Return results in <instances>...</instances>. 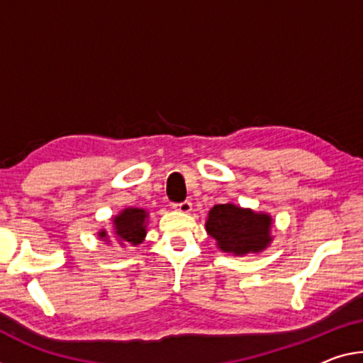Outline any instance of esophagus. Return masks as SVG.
<instances>
[{
    "label": "esophagus",
    "instance_id": "esophagus-1",
    "mask_svg": "<svg viewBox=\"0 0 363 363\" xmlns=\"http://www.w3.org/2000/svg\"><path fill=\"white\" fill-rule=\"evenodd\" d=\"M175 209H177V211H180V213H185V214H188V213H191L193 204L189 203V201H183V203H178V204H175Z\"/></svg>",
    "mask_w": 363,
    "mask_h": 363
}]
</instances>
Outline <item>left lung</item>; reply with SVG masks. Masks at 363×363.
I'll use <instances>...</instances> for the list:
<instances>
[{
	"label": "left lung",
	"mask_w": 363,
	"mask_h": 363,
	"mask_svg": "<svg viewBox=\"0 0 363 363\" xmlns=\"http://www.w3.org/2000/svg\"><path fill=\"white\" fill-rule=\"evenodd\" d=\"M206 232L216 240L220 252L245 256L258 255L272 242L271 214L256 213L250 208H240L233 203L216 204L209 211Z\"/></svg>",
	"instance_id": "8db88e82"
}]
</instances>
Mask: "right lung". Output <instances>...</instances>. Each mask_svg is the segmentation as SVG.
I'll return each instance as SVG.
<instances>
[{"label": "right lung", "mask_w": 363, "mask_h": 363, "mask_svg": "<svg viewBox=\"0 0 363 363\" xmlns=\"http://www.w3.org/2000/svg\"><path fill=\"white\" fill-rule=\"evenodd\" d=\"M147 222L149 213L143 208H125L118 214L111 217V225H113V233L100 228L99 238L105 243H110L113 238L118 242L120 247H136L143 243L147 233ZM114 237L111 238V235Z\"/></svg>", "instance_id": "add662e5"}]
</instances>
